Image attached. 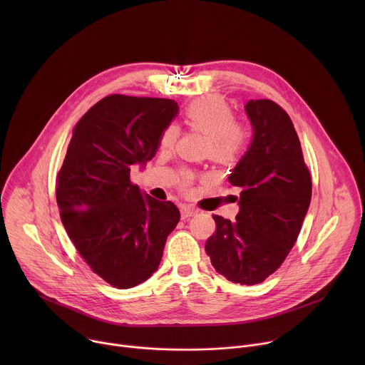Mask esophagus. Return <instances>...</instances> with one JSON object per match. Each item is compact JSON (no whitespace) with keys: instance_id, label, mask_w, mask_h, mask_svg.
<instances>
[{"instance_id":"obj_1","label":"esophagus","mask_w":365,"mask_h":365,"mask_svg":"<svg viewBox=\"0 0 365 365\" xmlns=\"http://www.w3.org/2000/svg\"><path fill=\"white\" fill-rule=\"evenodd\" d=\"M196 212H197V211L193 210V207H190V206H182V207H180L182 220H186V218H189V217H193Z\"/></svg>"}]
</instances>
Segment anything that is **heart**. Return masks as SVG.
Returning <instances> with one entry per match:
<instances>
[{"mask_svg": "<svg viewBox=\"0 0 365 365\" xmlns=\"http://www.w3.org/2000/svg\"><path fill=\"white\" fill-rule=\"evenodd\" d=\"M183 123L190 128L206 134L205 151L221 162H232L245 153L250 140V125L234 117L228 101L221 95H205L193 99L183 111ZM178 140V127L168 124L159 138L162 148H170ZM193 175L187 170L179 175L178 183L183 192H189Z\"/></svg>", "mask_w": 365, "mask_h": 365, "instance_id": "b5f03b06", "label": "heart"}]
</instances>
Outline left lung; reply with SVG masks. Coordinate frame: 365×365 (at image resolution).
Listing matches in <instances>:
<instances>
[{
  "label": "left lung",
  "instance_id": "8db88e82",
  "mask_svg": "<svg viewBox=\"0 0 365 365\" xmlns=\"http://www.w3.org/2000/svg\"><path fill=\"white\" fill-rule=\"evenodd\" d=\"M254 138L228 180L240 187L235 221L214 215L205 244L215 270L232 283L258 284L293 248L312 196V178L289 114L274 101L250 99Z\"/></svg>",
  "mask_w": 365,
  "mask_h": 365
}]
</instances>
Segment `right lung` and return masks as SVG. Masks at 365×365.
Segmentation results:
<instances>
[{"instance_id": "obj_1", "label": "right lung", "mask_w": 365, "mask_h": 365, "mask_svg": "<svg viewBox=\"0 0 365 365\" xmlns=\"http://www.w3.org/2000/svg\"><path fill=\"white\" fill-rule=\"evenodd\" d=\"M172 99L113 93L76 124L56 179L61 220L89 269L117 289L158 270L180 212L170 200L141 195L131 166L151 160L178 114Z\"/></svg>"}]
</instances>
